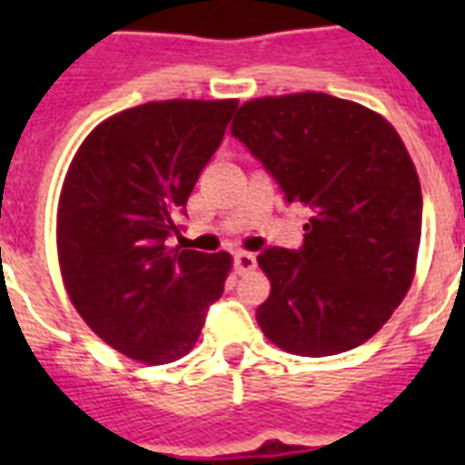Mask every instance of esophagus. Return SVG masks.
Returning a JSON list of instances; mask_svg holds the SVG:
<instances>
[{"label":"esophagus","instance_id":"obj_1","mask_svg":"<svg viewBox=\"0 0 465 465\" xmlns=\"http://www.w3.org/2000/svg\"><path fill=\"white\" fill-rule=\"evenodd\" d=\"M233 265H236V272L239 275H246V272H253L255 270V255L248 253V251H239V253L233 255Z\"/></svg>","mask_w":465,"mask_h":465}]
</instances>
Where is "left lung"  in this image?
Here are the masks:
<instances>
[{"label":"left lung","mask_w":465,"mask_h":465,"mask_svg":"<svg viewBox=\"0 0 465 465\" xmlns=\"http://www.w3.org/2000/svg\"><path fill=\"white\" fill-rule=\"evenodd\" d=\"M232 134L275 175L287 203L311 210L299 253L258 255L270 280L255 311L265 338L299 357L367 342L418 268L422 190L396 127L367 105L304 91L246 101Z\"/></svg>","instance_id":"8db88e82"}]
</instances>
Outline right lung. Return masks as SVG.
<instances>
[{
	"label": "right lung",
	"instance_id": "obj_1",
	"mask_svg": "<svg viewBox=\"0 0 465 465\" xmlns=\"http://www.w3.org/2000/svg\"><path fill=\"white\" fill-rule=\"evenodd\" d=\"M236 98H171L115 113L86 134L62 183L57 261L84 323L130 360L185 357L233 258L168 248L175 217L217 152Z\"/></svg>",
	"mask_w": 465,
	"mask_h": 465
}]
</instances>
